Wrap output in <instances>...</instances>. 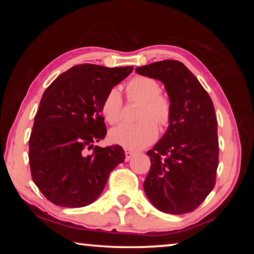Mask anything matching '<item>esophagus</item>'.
<instances>
[{
    "mask_svg": "<svg viewBox=\"0 0 254 254\" xmlns=\"http://www.w3.org/2000/svg\"><path fill=\"white\" fill-rule=\"evenodd\" d=\"M134 156V152L131 151V150H126V160L128 161L130 159Z\"/></svg>",
    "mask_w": 254,
    "mask_h": 254,
    "instance_id": "1",
    "label": "esophagus"
}]
</instances>
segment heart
Returning <instances> with one entry per match:
<instances>
[{
    "label": "heart",
    "instance_id": "heart-1",
    "mask_svg": "<svg viewBox=\"0 0 254 254\" xmlns=\"http://www.w3.org/2000/svg\"><path fill=\"white\" fill-rule=\"evenodd\" d=\"M158 81L145 76H136L127 84V94L130 101L142 103L136 123H123L112 128V143L131 150L142 149L154 142L158 136V127H167L171 120V103L160 93ZM122 96L118 88H111L103 98L101 112L110 124L118 123L122 118ZM156 122L154 123V121Z\"/></svg>",
    "mask_w": 254,
    "mask_h": 254
}]
</instances>
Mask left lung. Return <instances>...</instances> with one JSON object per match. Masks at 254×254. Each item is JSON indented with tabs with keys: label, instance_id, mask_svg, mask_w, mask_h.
I'll use <instances>...</instances> for the list:
<instances>
[{
	"label": "left lung",
	"instance_id": "1",
	"mask_svg": "<svg viewBox=\"0 0 254 254\" xmlns=\"http://www.w3.org/2000/svg\"><path fill=\"white\" fill-rule=\"evenodd\" d=\"M135 71L160 80L171 103L169 127L147 152L151 167L143 183L145 195L163 213L192 212L213 190L216 178L218 139L213 102L178 60L152 63Z\"/></svg>",
	"mask_w": 254,
	"mask_h": 254
}]
</instances>
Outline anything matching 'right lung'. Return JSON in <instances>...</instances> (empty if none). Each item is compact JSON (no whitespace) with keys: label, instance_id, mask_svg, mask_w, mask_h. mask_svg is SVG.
<instances>
[{"label":"right lung","instance_id":"right-lung-1","mask_svg":"<svg viewBox=\"0 0 254 254\" xmlns=\"http://www.w3.org/2000/svg\"><path fill=\"white\" fill-rule=\"evenodd\" d=\"M132 66L93 64L71 67L46 89L29 140L33 183L63 207H84L102 194L111 171L124 162L120 145L86 150L104 139L101 105L106 93L131 74Z\"/></svg>","mask_w":254,"mask_h":254}]
</instances>
